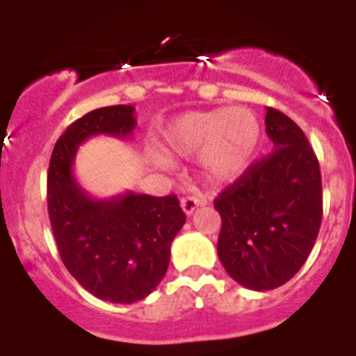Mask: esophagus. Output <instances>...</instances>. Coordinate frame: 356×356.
Returning a JSON list of instances; mask_svg holds the SVG:
<instances>
[{
  "instance_id": "34e87169",
  "label": "esophagus",
  "mask_w": 356,
  "mask_h": 356,
  "mask_svg": "<svg viewBox=\"0 0 356 356\" xmlns=\"http://www.w3.org/2000/svg\"><path fill=\"white\" fill-rule=\"evenodd\" d=\"M181 210H184L187 216H193L194 210L201 205V200L200 197H194V196H187V197H181Z\"/></svg>"
}]
</instances>
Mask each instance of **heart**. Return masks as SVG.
<instances>
[{"mask_svg": "<svg viewBox=\"0 0 356 356\" xmlns=\"http://www.w3.org/2000/svg\"><path fill=\"white\" fill-rule=\"evenodd\" d=\"M260 144L259 118L242 106L187 112L171 119L160 134L163 159L200 153L203 175L217 185L241 180L253 165Z\"/></svg>", "mask_w": 356, "mask_h": 356, "instance_id": "obj_1", "label": "heart"}]
</instances>
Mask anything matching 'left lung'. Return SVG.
Returning <instances> with one entry per match:
<instances>
[{
    "instance_id": "left-lung-1",
    "label": "left lung",
    "mask_w": 356,
    "mask_h": 356,
    "mask_svg": "<svg viewBox=\"0 0 356 356\" xmlns=\"http://www.w3.org/2000/svg\"><path fill=\"white\" fill-rule=\"evenodd\" d=\"M266 134L275 151L226 187L217 254L226 273L251 291H271L300 271L323 219L319 162L303 130L267 106Z\"/></svg>"
}]
</instances>
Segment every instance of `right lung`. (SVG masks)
I'll return each instance as SVG.
<instances>
[{
    "instance_id": "1",
    "label": "right lung",
    "mask_w": 356,
    "mask_h": 356,
    "mask_svg": "<svg viewBox=\"0 0 356 356\" xmlns=\"http://www.w3.org/2000/svg\"><path fill=\"white\" fill-rule=\"evenodd\" d=\"M135 124L131 105L92 110L60 135L49 160L48 212L62 262L85 291L110 303H135L155 291L185 225L175 194L96 200L72 175L81 143L99 134L128 137Z\"/></svg>"
}]
</instances>
